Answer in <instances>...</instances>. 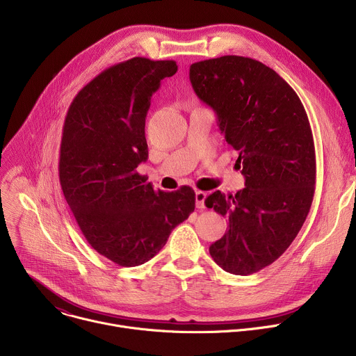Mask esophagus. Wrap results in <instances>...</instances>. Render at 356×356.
<instances>
[{"mask_svg":"<svg viewBox=\"0 0 356 356\" xmlns=\"http://www.w3.org/2000/svg\"><path fill=\"white\" fill-rule=\"evenodd\" d=\"M206 197H207V193H206V191H201V190H197V191H195V207H197V209L201 210V209L206 207V204H204Z\"/></svg>","mask_w":356,"mask_h":356,"instance_id":"esophagus-1","label":"esophagus"}]
</instances>
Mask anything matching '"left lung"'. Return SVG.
Wrapping results in <instances>:
<instances>
[{
	"label": "left lung",
	"mask_w": 356,
	"mask_h": 356,
	"mask_svg": "<svg viewBox=\"0 0 356 356\" xmlns=\"http://www.w3.org/2000/svg\"><path fill=\"white\" fill-rule=\"evenodd\" d=\"M190 81L216 111L245 177L235 194L217 190L206 198L209 209L228 218L210 255L232 275L257 273L283 255L309 216L316 190L309 117L296 91L255 59L231 55L193 63Z\"/></svg>",
	"instance_id": "obj_1"
}]
</instances>
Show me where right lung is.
Masks as SVG:
<instances>
[{
    "mask_svg": "<svg viewBox=\"0 0 356 356\" xmlns=\"http://www.w3.org/2000/svg\"><path fill=\"white\" fill-rule=\"evenodd\" d=\"M176 72L175 60L132 58L114 65L77 92L65 118L59 159L65 198L91 248L120 266L158 255L195 207L191 187L155 191L136 170L147 159L150 97Z\"/></svg>",
    "mask_w": 356,
    "mask_h": 356,
    "instance_id": "1",
    "label": "right lung"
}]
</instances>
